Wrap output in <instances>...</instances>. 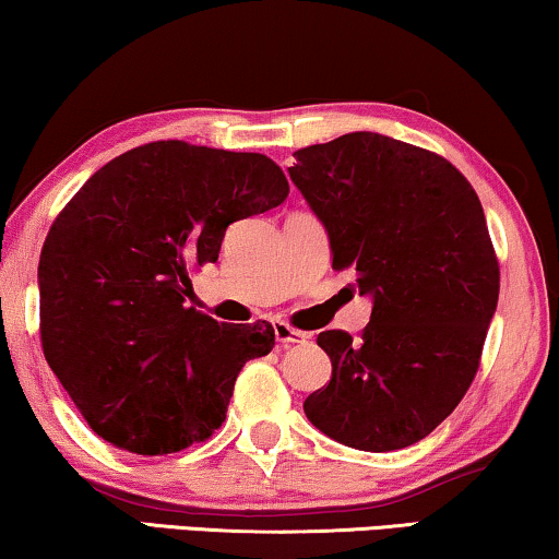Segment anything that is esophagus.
<instances>
[{
  "instance_id": "obj_1",
  "label": "esophagus",
  "mask_w": 559,
  "mask_h": 559,
  "mask_svg": "<svg viewBox=\"0 0 559 559\" xmlns=\"http://www.w3.org/2000/svg\"><path fill=\"white\" fill-rule=\"evenodd\" d=\"M274 335H277V341L282 343V346H300V343H308L310 335L297 331V328L282 323V320H277L274 323Z\"/></svg>"
}]
</instances>
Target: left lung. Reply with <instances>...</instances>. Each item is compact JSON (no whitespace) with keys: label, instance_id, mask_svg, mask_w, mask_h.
Listing matches in <instances>:
<instances>
[{"label":"left lung","instance_id":"obj_1","mask_svg":"<svg viewBox=\"0 0 559 559\" xmlns=\"http://www.w3.org/2000/svg\"><path fill=\"white\" fill-rule=\"evenodd\" d=\"M295 157L289 178L323 221L333 270H356L358 293L373 300L358 338L318 335L333 377L305 415L356 450L415 445L468 392L499 302L476 190L445 157L373 132Z\"/></svg>","mask_w":559,"mask_h":559}]
</instances>
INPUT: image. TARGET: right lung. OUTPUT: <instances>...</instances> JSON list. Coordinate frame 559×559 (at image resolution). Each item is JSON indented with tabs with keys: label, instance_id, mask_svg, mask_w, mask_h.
<instances>
[{
	"label": "right lung",
	"instance_id": "right-lung-1",
	"mask_svg": "<svg viewBox=\"0 0 559 559\" xmlns=\"http://www.w3.org/2000/svg\"><path fill=\"white\" fill-rule=\"evenodd\" d=\"M287 193L266 155L167 140L114 157L58 213L37 266L43 354L98 438L167 455L218 430L274 328L188 308L190 274Z\"/></svg>",
	"mask_w": 559,
	"mask_h": 559
}]
</instances>
